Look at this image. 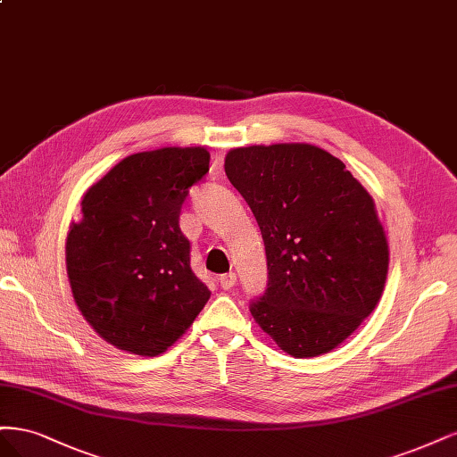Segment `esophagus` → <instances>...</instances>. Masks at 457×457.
I'll return each mask as SVG.
<instances>
[{
  "mask_svg": "<svg viewBox=\"0 0 457 457\" xmlns=\"http://www.w3.org/2000/svg\"><path fill=\"white\" fill-rule=\"evenodd\" d=\"M218 283H220V287H222L224 290H229V288L235 287V283H237V275H235L233 271L220 275V277H218Z\"/></svg>",
  "mask_w": 457,
  "mask_h": 457,
  "instance_id": "34e87169",
  "label": "esophagus"
}]
</instances>
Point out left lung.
Returning <instances> with one entry per match:
<instances>
[{"label":"left lung","instance_id":"obj_1","mask_svg":"<svg viewBox=\"0 0 457 457\" xmlns=\"http://www.w3.org/2000/svg\"><path fill=\"white\" fill-rule=\"evenodd\" d=\"M224 167L266 245L268 288L250 313L292 357L332 351L386 285L389 248L370 194L312 144L235 148Z\"/></svg>","mask_w":457,"mask_h":457}]
</instances>
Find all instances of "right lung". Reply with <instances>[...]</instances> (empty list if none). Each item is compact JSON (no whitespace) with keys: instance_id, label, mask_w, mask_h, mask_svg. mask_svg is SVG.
I'll use <instances>...</instances> for the list:
<instances>
[{"instance_id":"1","label":"right lung","mask_w":457,"mask_h":457,"mask_svg":"<svg viewBox=\"0 0 457 457\" xmlns=\"http://www.w3.org/2000/svg\"><path fill=\"white\" fill-rule=\"evenodd\" d=\"M209 161L204 148L135 154L83 195L66 239L68 278L81 315L117 349L159 355L211 298L179 222Z\"/></svg>"}]
</instances>
